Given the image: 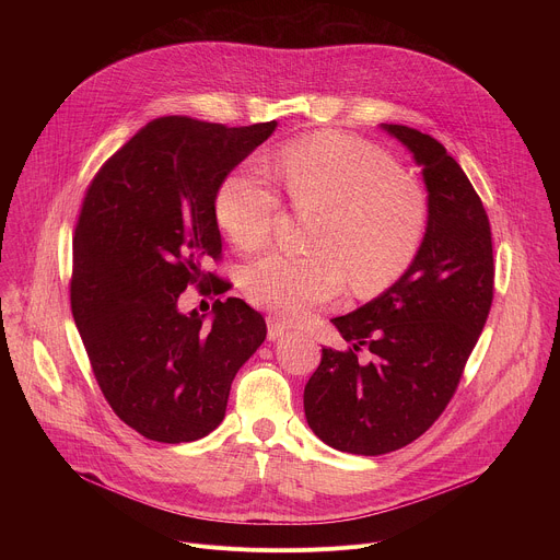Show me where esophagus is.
Here are the masks:
<instances>
[{
	"label": "esophagus",
	"instance_id": "1",
	"mask_svg": "<svg viewBox=\"0 0 560 560\" xmlns=\"http://www.w3.org/2000/svg\"><path fill=\"white\" fill-rule=\"evenodd\" d=\"M285 332H288V326L283 322H279V318H275V316H268V339L270 341H277Z\"/></svg>",
	"mask_w": 560,
	"mask_h": 560
}]
</instances>
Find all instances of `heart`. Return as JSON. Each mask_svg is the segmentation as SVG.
I'll list each match as a JSON object with an SVG mask.
<instances>
[{
  "mask_svg": "<svg viewBox=\"0 0 560 560\" xmlns=\"http://www.w3.org/2000/svg\"><path fill=\"white\" fill-rule=\"evenodd\" d=\"M277 171L294 208L316 210L303 257L266 255L244 272L250 303L283 318L310 316L337 299L346 281L372 296L415 264L428 228V201L383 148L343 132L285 145ZM281 195L259 159L230 171L214 192V219L238 250L268 244Z\"/></svg>",
  "mask_w": 560,
  "mask_h": 560,
  "instance_id": "heart-1",
  "label": "heart"
}]
</instances>
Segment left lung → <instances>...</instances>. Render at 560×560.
<instances>
[{
	"instance_id": "left-lung-1",
	"label": "left lung",
	"mask_w": 560,
	"mask_h": 560,
	"mask_svg": "<svg viewBox=\"0 0 560 560\" xmlns=\"http://www.w3.org/2000/svg\"><path fill=\"white\" fill-rule=\"evenodd\" d=\"M428 186V230L408 272L332 318L346 350L324 348L303 392L312 432L335 450L378 456L417 441L443 415L494 299L492 230L481 197L434 137L383 124ZM368 349L371 361H358Z\"/></svg>"
}]
</instances>
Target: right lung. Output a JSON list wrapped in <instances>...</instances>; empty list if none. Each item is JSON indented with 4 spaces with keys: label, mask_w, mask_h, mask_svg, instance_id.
<instances>
[{
    "label": "right lung",
    "mask_w": 560,
    "mask_h": 560,
    "mask_svg": "<svg viewBox=\"0 0 560 560\" xmlns=\"http://www.w3.org/2000/svg\"><path fill=\"white\" fill-rule=\"evenodd\" d=\"M277 121L228 128L184 115L148 121L93 177L72 236L70 310L113 412L159 443H190L225 415L238 372L266 339L242 299L206 326L177 301L225 292L214 192Z\"/></svg>",
    "instance_id": "add662e5"
}]
</instances>
